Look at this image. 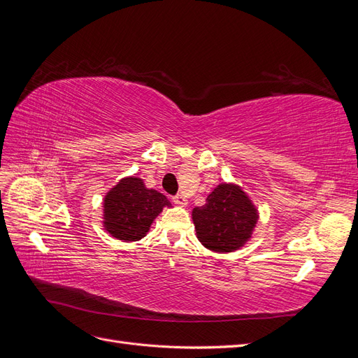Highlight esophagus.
I'll return each instance as SVG.
<instances>
[{
  "label": "esophagus",
  "mask_w": 358,
  "mask_h": 358,
  "mask_svg": "<svg viewBox=\"0 0 358 358\" xmlns=\"http://www.w3.org/2000/svg\"><path fill=\"white\" fill-rule=\"evenodd\" d=\"M173 201H175V204H178V206H187V203H188V200L182 196V194H176L175 197H173Z\"/></svg>",
  "instance_id": "obj_1"
}]
</instances>
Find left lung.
I'll return each mask as SVG.
<instances>
[{
  "label": "left lung",
  "mask_w": 358,
  "mask_h": 358,
  "mask_svg": "<svg viewBox=\"0 0 358 358\" xmlns=\"http://www.w3.org/2000/svg\"><path fill=\"white\" fill-rule=\"evenodd\" d=\"M257 210L237 185L216 187L206 204L192 210L199 241L215 252H231L251 236L257 224Z\"/></svg>",
  "instance_id": "left-lung-1"
}]
</instances>
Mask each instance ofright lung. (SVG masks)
Here are the masks:
<instances>
[{
  "label": "right lung",
  "instance_id": "add662e5",
  "mask_svg": "<svg viewBox=\"0 0 358 358\" xmlns=\"http://www.w3.org/2000/svg\"><path fill=\"white\" fill-rule=\"evenodd\" d=\"M164 206H171L164 194L146 188L142 179H122L104 199V227L119 241H140Z\"/></svg>",
  "mask_w": 358,
  "mask_h": 358
}]
</instances>
